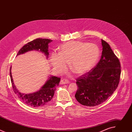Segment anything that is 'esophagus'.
Returning <instances> with one entry per match:
<instances>
[{
    "label": "esophagus",
    "instance_id": "esophagus-1",
    "mask_svg": "<svg viewBox=\"0 0 132 132\" xmlns=\"http://www.w3.org/2000/svg\"><path fill=\"white\" fill-rule=\"evenodd\" d=\"M60 83H61V84H68V83H69V80H67V79H62V80H61Z\"/></svg>",
    "mask_w": 132,
    "mask_h": 132
}]
</instances>
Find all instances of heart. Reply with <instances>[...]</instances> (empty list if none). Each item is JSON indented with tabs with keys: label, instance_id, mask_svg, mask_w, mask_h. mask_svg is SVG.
Masks as SVG:
<instances>
[{
	"label": "heart",
	"instance_id": "1",
	"mask_svg": "<svg viewBox=\"0 0 132 132\" xmlns=\"http://www.w3.org/2000/svg\"><path fill=\"white\" fill-rule=\"evenodd\" d=\"M99 55L100 50L97 45L72 41L63 44L59 53L52 52L50 61L57 73L64 72L67 69L68 63H70L74 72L82 73L94 66Z\"/></svg>",
	"mask_w": 132,
	"mask_h": 132
}]
</instances>
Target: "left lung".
<instances>
[{
    "label": "left lung",
    "mask_w": 132,
    "mask_h": 132,
    "mask_svg": "<svg viewBox=\"0 0 132 132\" xmlns=\"http://www.w3.org/2000/svg\"><path fill=\"white\" fill-rule=\"evenodd\" d=\"M101 59L90 71L76 79L77 101L83 105L94 106L105 101L117 88L121 75L119 59L109 44L101 40Z\"/></svg>",
    "instance_id": "8db88e82"
}]
</instances>
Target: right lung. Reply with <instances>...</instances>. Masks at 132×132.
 <instances>
[{
  "label": "right lung",
  "mask_w": 132,
  "mask_h": 132,
  "mask_svg": "<svg viewBox=\"0 0 132 132\" xmlns=\"http://www.w3.org/2000/svg\"><path fill=\"white\" fill-rule=\"evenodd\" d=\"M52 41H53L47 39L37 38L35 39L24 45L18 52L16 56L30 51L36 50L44 53L47 59L49 55L48 44ZM11 68V66L10 68V76L13 90L23 103L32 107L38 108L44 106L52 100L56 90V87L59 85L60 78L51 76L40 90L33 93L24 94L19 91L14 85Z\"/></svg>",
  "instance_id": "obj_1"
}]
</instances>
